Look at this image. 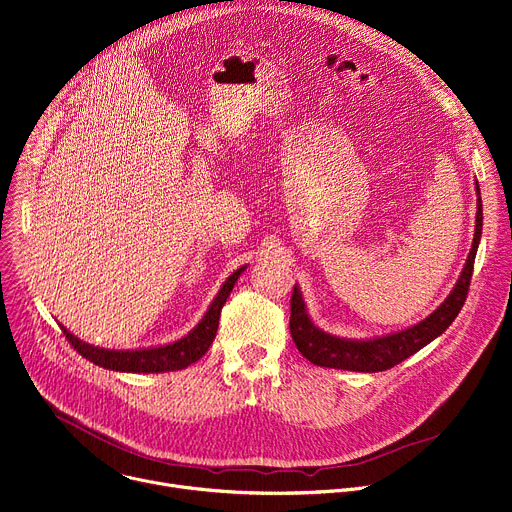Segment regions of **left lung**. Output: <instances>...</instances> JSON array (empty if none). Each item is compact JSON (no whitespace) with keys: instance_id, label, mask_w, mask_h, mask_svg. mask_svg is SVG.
<instances>
[{"instance_id":"8db88e82","label":"left lung","mask_w":512,"mask_h":512,"mask_svg":"<svg viewBox=\"0 0 512 512\" xmlns=\"http://www.w3.org/2000/svg\"><path fill=\"white\" fill-rule=\"evenodd\" d=\"M476 196H478V212H476V232L470 255L466 265L461 269L457 284L453 286L451 294L445 302L431 312L425 320L416 322L414 327H408L398 333H390L384 337L374 339H343L331 333H324L310 320L306 304L302 300V292L294 286L292 294V316H290V333L298 347V351L314 365L320 367H335L347 371H365V374H376V371L390 369L404 361L406 357L421 351L433 339L443 335L449 324L459 314L463 302L468 298L470 280L474 271V259L482 237V198H480V185L476 181Z\"/></svg>"}]
</instances>
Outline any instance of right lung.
I'll list each match as a JSON object with an SVG mask.
<instances>
[{"label":"right lung","instance_id":"right-lung-1","mask_svg":"<svg viewBox=\"0 0 512 512\" xmlns=\"http://www.w3.org/2000/svg\"><path fill=\"white\" fill-rule=\"evenodd\" d=\"M245 269H247V265L239 267L235 273L228 275L226 282L220 288V292L212 300L210 308L206 310L204 318L196 324V327L188 335L181 337L179 341L169 343V345L116 351V349H104V347L89 345V343L77 339L65 327H63V333L81 357L89 359L91 363H96L104 369L126 371V374H163V371L185 369L188 365L196 363L210 349V345L216 337V331H218L220 310L226 304V298L230 296L232 288H235L237 280Z\"/></svg>","mask_w":512,"mask_h":512}]
</instances>
